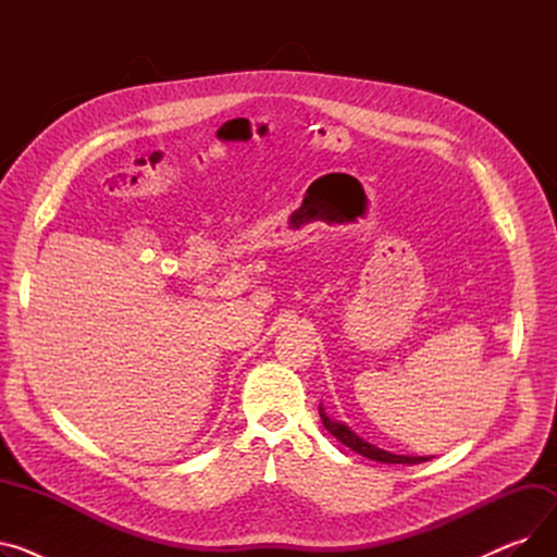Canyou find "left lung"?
Segmentation results:
<instances>
[{
	"label": "left lung",
	"instance_id": "left-lung-1",
	"mask_svg": "<svg viewBox=\"0 0 557 557\" xmlns=\"http://www.w3.org/2000/svg\"><path fill=\"white\" fill-rule=\"evenodd\" d=\"M318 413H320V420H323V426L334 435L338 437V441L349 447L352 451L370 458V460H376V462H391V465H416V462H424L429 460V456H404V454H393V451H386V449H379L374 445H370L368 441H363L361 435H357L352 429H349L345 422H336L332 420L327 413L323 404L318 406Z\"/></svg>",
	"mask_w": 557,
	"mask_h": 557
}]
</instances>
